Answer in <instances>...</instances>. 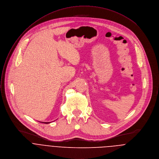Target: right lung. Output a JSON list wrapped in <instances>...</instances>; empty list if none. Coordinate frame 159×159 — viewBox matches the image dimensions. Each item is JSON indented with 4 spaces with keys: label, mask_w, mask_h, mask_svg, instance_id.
Segmentation results:
<instances>
[{
    "label": "right lung",
    "mask_w": 159,
    "mask_h": 159,
    "mask_svg": "<svg viewBox=\"0 0 159 159\" xmlns=\"http://www.w3.org/2000/svg\"><path fill=\"white\" fill-rule=\"evenodd\" d=\"M42 123H45V124H48V123H49V122H42Z\"/></svg>",
    "instance_id": "right-lung-1"
}]
</instances>
